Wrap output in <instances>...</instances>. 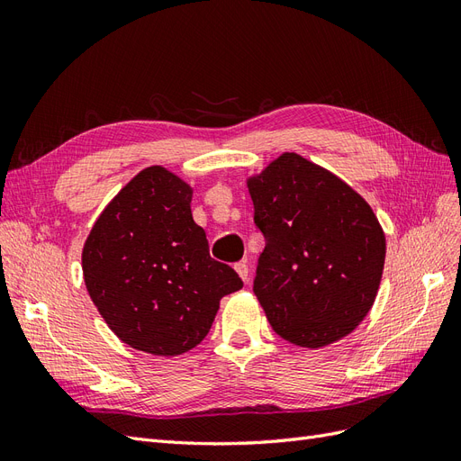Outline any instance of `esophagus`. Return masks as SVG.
I'll return each instance as SVG.
<instances>
[{
	"instance_id": "esophagus-1",
	"label": "esophagus",
	"mask_w": 461,
	"mask_h": 461,
	"mask_svg": "<svg viewBox=\"0 0 461 461\" xmlns=\"http://www.w3.org/2000/svg\"><path fill=\"white\" fill-rule=\"evenodd\" d=\"M234 271H236V273H239V276L242 278V281H244V283H248V273H249V271H248V265H246V261H240V263H236V265H234Z\"/></svg>"
}]
</instances>
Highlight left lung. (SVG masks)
I'll return each mask as SVG.
<instances>
[{
    "mask_svg": "<svg viewBox=\"0 0 461 461\" xmlns=\"http://www.w3.org/2000/svg\"><path fill=\"white\" fill-rule=\"evenodd\" d=\"M246 186L265 234L254 292L273 330L310 350L348 337L373 308L384 269L386 239L371 205L294 151Z\"/></svg>",
    "mask_w": 461,
    "mask_h": 461,
    "instance_id": "1",
    "label": "left lung"
}]
</instances>
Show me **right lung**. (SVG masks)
<instances>
[{"mask_svg": "<svg viewBox=\"0 0 461 461\" xmlns=\"http://www.w3.org/2000/svg\"><path fill=\"white\" fill-rule=\"evenodd\" d=\"M192 194L163 165L146 167L105 205L82 248L97 312L119 340L151 356L196 348L221 298L242 288L234 269L209 256Z\"/></svg>", "mask_w": 461, "mask_h": 461, "instance_id": "obj_1", "label": "right lung"}]
</instances>
